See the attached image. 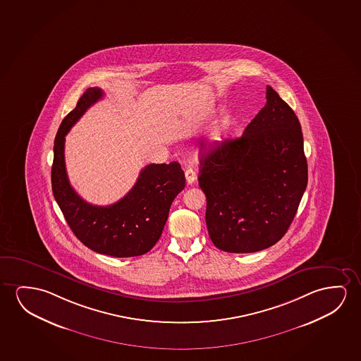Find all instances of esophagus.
Wrapping results in <instances>:
<instances>
[{
	"label": "esophagus",
	"mask_w": 361,
	"mask_h": 361,
	"mask_svg": "<svg viewBox=\"0 0 361 361\" xmlns=\"http://www.w3.org/2000/svg\"><path fill=\"white\" fill-rule=\"evenodd\" d=\"M185 178H186V183L188 185H192L196 181V173H195L194 169L188 167L186 171H185Z\"/></svg>",
	"instance_id": "esophagus-1"
}]
</instances>
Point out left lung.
Returning <instances> with one entry per match:
<instances>
[{"instance_id":"left-lung-1","label":"left lung","mask_w":361,"mask_h":361,"mask_svg":"<svg viewBox=\"0 0 361 361\" xmlns=\"http://www.w3.org/2000/svg\"><path fill=\"white\" fill-rule=\"evenodd\" d=\"M238 139L200 152L199 185L209 238L221 251L252 253L286 235L308 183L303 134L272 87Z\"/></svg>"}]
</instances>
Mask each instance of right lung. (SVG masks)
<instances>
[{
  "mask_svg": "<svg viewBox=\"0 0 361 361\" xmlns=\"http://www.w3.org/2000/svg\"><path fill=\"white\" fill-rule=\"evenodd\" d=\"M103 95L104 92L97 87L87 89L77 106L63 119L53 147V195L71 230L84 246L118 258L141 256L160 238L173 199L185 188V175L176 161L150 164L118 202L95 206L84 201L69 183L64 141L71 128Z\"/></svg>",
  "mask_w": 361,
  "mask_h": 361,
  "instance_id": "right-lung-1",
  "label": "right lung"
}]
</instances>
